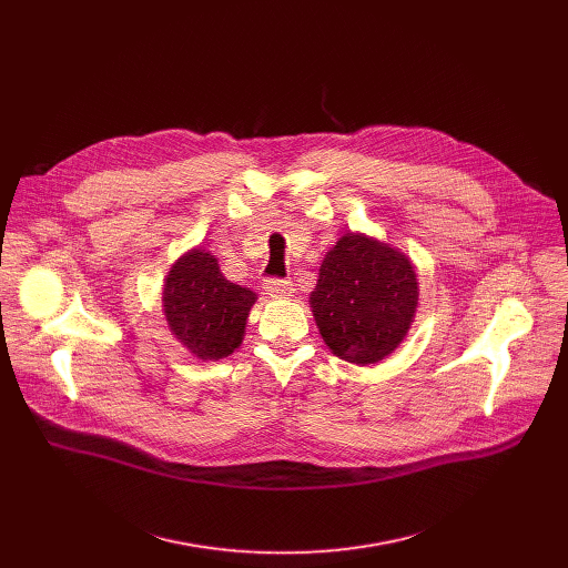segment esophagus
Instances as JSON below:
<instances>
[{
	"mask_svg": "<svg viewBox=\"0 0 568 568\" xmlns=\"http://www.w3.org/2000/svg\"><path fill=\"white\" fill-rule=\"evenodd\" d=\"M263 290L270 298H290L294 294V285L290 278H267Z\"/></svg>",
	"mask_w": 568,
	"mask_h": 568,
	"instance_id": "1",
	"label": "esophagus"
}]
</instances>
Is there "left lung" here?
I'll return each instance as SVG.
<instances>
[{"mask_svg": "<svg viewBox=\"0 0 568 568\" xmlns=\"http://www.w3.org/2000/svg\"><path fill=\"white\" fill-rule=\"evenodd\" d=\"M418 278L412 261L364 233H346L326 254L310 307L326 346L351 364H375L407 337Z\"/></svg>", "mask_w": 568, "mask_h": 568, "instance_id": "left-lung-1", "label": "left lung"}]
</instances>
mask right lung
Masks as SVG:
<instances>
[{"label":"right lung","mask_w":568,"mask_h":568,"mask_svg":"<svg viewBox=\"0 0 568 568\" xmlns=\"http://www.w3.org/2000/svg\"><path fill=\"white\" fill-rule=\"evenodd\" d=\"M256 292L226 281L217 258L191 250L164 278V314L169 328L202 362L229 357L245 337Z\"/></svg>","instance_id":"add662e5"}]
</instances>
